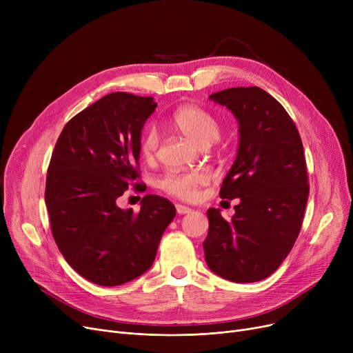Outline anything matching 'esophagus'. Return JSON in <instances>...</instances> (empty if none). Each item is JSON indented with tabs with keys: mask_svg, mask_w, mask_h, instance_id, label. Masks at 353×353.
<instances>
[{
	"mask_svg": "<svg viewBox=\"0 0 353 353\" xmlns=\"http://www.w3.org/2000/svg\"><path fill=\"white\" fill-rule=\"evenodd\" d=\"M176 212L179 214H186V213H190L192 209L188 208V206H183V205H176Z\"/></svg>",
	"mask_w": 353,
	"mask_h": 353,
	"instance_id": "esophagus-1",
	"label": "esophagus"
}]
</instances>
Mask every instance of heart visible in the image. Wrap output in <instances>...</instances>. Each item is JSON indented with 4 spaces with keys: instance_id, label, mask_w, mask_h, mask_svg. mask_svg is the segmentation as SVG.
I'll use <instances>...</instances> for the list:
<instances>
[{
    "instance_id": "b5f03b06",
    "label": "heart",
    "mask_w": 353,
    "mask_h": 353,
    "mask_svg": "<svg viewBox=\"0 0 353 353\" xmlns=\"http://www.w3.org/2000/svg\"><path fill=\"white\" fill-rule=\"evenodd\" d=\"M173 125L189 140L200 147H206L216 141L220 136V123L208 110L197 105H183L172 116ZM160 134L157 128L150 125L144 130L140 139V154L144 160L152 161L159 150ZM209 181V174L201 170L192 172H170L164 174L159 184L172 196L190 200L197 196L201 184Z\"/></svg>"
}]
</instances>
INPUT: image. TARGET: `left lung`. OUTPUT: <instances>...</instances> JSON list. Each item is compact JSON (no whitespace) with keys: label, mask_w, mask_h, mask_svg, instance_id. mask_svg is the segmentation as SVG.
<instances>
[{"label":"left lung","mask_w":353,"mask_h":353,"mask_svg":"<svg viewBox=\"0 0 353 353\" xmlns=\"http://www.w3.org/2000/svg\"><path fill=\"white\" fill-rule=\"evenodd\" d=\"M210 100L239 121L237 156L220 197L240 203L229 221L208 210L206 263L230 282H259L281 266L302 228L309 196L303 144L288 111L262 88H226Z\"/></svg>","instance_id":"8db88e82"}]
</instances>
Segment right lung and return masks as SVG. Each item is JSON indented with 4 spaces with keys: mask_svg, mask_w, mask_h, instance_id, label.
<instances>
[{
    "mask_svg": "<svg viewBox=\"0 0 353 353\" xmlns=\"http://www.w3.org/2000/svg\"><path fill=\"white\" fill-rule=\"evenodd\" d=\"M153 97L111 92L74 116L50 160L46 205L52 237L84 279L119 286L152 268L160 239L176 216L170 200L145 194L140 210L117 199L139 174L140 139Z\"/></svg>",
    "mask_w": 353,
    "mask_h": 353,
    "instance_id": "obj_1",
    "label": "right lung"
}]
</instances>
